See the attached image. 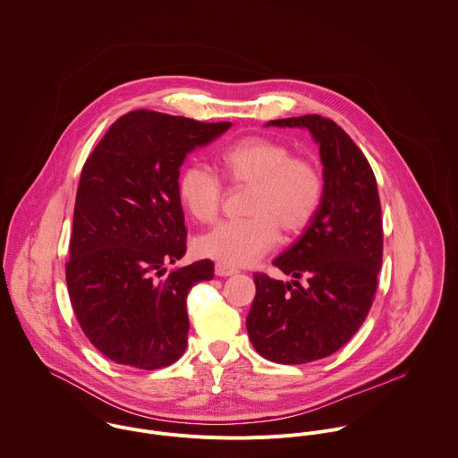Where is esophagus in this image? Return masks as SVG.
I'll use <instances>...</instances> for the list:
<instances>
[{
  "label": "esophagus",
  "mask_w": 458,
  "mask_h": 458,
  "mask_svg": "<svg viewBox=\"0 0 458 458\" xmlns=\"http://www.w3.org/2000/svg\"><path fill=\"white\" fill-rule=\"evenodd\" d=\"M214 273L216 276H219V277H226V276L235 275L237 271L233 269V267H230V266H225V264H216V267H214Z\"/></svg>",
  "instance_id": "esophagus-1"
}]
</instances>
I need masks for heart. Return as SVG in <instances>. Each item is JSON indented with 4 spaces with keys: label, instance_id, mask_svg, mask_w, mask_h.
Listing matches in <instances>:
<instances>
[{
    "label": "heart",
    "instance_id": "b5f03b06",
    "mask_svg": "<svg viewBox=\"0 0 458 458\" xmlns=\"http://www.w3.org/2000/svg\"><path fill=\"white\" fill-rule=\"evenodd\" d=\"M219 163L228 182L250 185L248 219L219 223L199 235L194 250L199 257L239 267L269 253L277 235L301 233L317 216L324 179L320 170L304 157H293L288 145L264 136L244 138L223 150ZM177 192L183 208L199 223H212L225 199V183L203 165L185 166Z\"/></svg>",
    "mask_w": 458,
    "mask_h": 458
}]
</instances>
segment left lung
Instances as JSON below:
<instances>
[{
	"label": "left lung",
	"instance_id": "8db88e82",
	"mask_svg": "<svg viewBox=\"0 0 458 458\" xmlns=\"http://www.w3.org/2000/svg\"><path fill=\"white\" fill-rule=\"evenodd\" d=\"M267 125L311 132L324 165V196L301 239L273 262L284 275L306 276L307 284L255 273L246 327L260 356L302 365L335 354L365 322L382 266L380 199L365 154L331 118L304 114Z\"/></svg>",
	"mask_w": 458,
	"mask_h": 458
}]
</instances>
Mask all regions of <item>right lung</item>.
<instances>
[{"instance_id": "obj_1", "label": "right lung", "mask_w": 458, "mask_h": 458, "mask_svg": "<svg viewBox=\"0 0 458 458\" xmlns=\"http://www.w3.org/2000/svg\"><path fill=\"white\" fill-rule=\"evenodd\" d=\"M230 125L136 109L107 129L83 166L67 288L83 333L118 365L157 369L185 351V299L214 277V264L199 260L161 279L185 255L177 181L185 156Z\"/></svg>"}]
</instances>
